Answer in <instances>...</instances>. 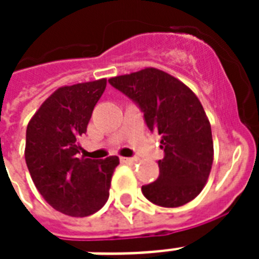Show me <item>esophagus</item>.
Returning a JSON list of instances; mask_svg holds the SVG:
<instances>
[{
  "mask_svg": "<svg viewBox=\"0 0 259 259\" xmlns=\"http://www.w3.org/2000/svg\"><path fill=\"white\" fill-rule=\"evenodd\" d=\"M119 161L123 162V164H130V162L136 161V158H133V157H119Z\"/></svg>",
  "mask_w": 259,
  "mask_h": 259,
  "instance_id": "esophagus-1",
  "label": "esophagus"
}]
</instances>
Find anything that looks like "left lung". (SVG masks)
<instances>
[{"label": "left lung", "mask_w": 259, "mask_h": 259, "mask_svg": "<svg viewBox=\"0 0 259 259\" xmlns=\"http://www.w3.org/2000/svg\"><path fill=\"white\" fill-rule=\"evenodd\" d=\"M109 83L140 107L150 132L161 136L160 176L142 185L144 196L161 207H180L195 199L204 188L213 160L211 125L196 95L156 68L115 76Z\"/></svg>", "instance_id": "1"}]
</instances>
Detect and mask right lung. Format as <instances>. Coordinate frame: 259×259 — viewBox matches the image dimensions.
I'll list each match as a JSON object with an SVG mask.
<instances>
[{
    "label": "right lung",
    "mask_w": 259,
    "mask_h": 259,
    "mask_svg": "<svg viewBox=\"0 0 259 259\" xmlns=\"http://www.w3.org/2000/svg\"><path fill=\"white\" fill-rule=\"evenodd\" d=\"M106 79L60 87L36 111L26 127L25 161L41 196L55 209L83 218L109 199L117 156L79 158V137L87 132Z\"/></svg>",
    "instance_id": "obj_1"
}]
</instances>
